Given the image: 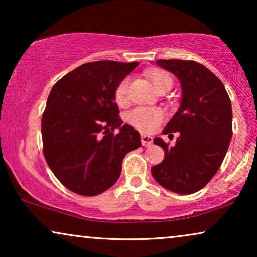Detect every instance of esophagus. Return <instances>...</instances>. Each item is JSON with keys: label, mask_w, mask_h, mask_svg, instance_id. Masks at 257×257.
Instances as JSON below:
<instances>
[{"label": "esophagus", "mask_w": 257, "mask_h": 257, "mask_svg": "<svg viewBox=\"0 0 257 257\" xmlns=\"http://www.w3.org/2000/svg\"><path fill=\"white\" fill-rule=\"evenodd\" d=\"M152 143H153L152 137L146 136V135H142V144H143V146L150 147L151 145H152Z\"/></svg>", "instance_id": "obj_1"}]
</instances>
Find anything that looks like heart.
Masks as SVG:
<instances>
[{"mask_svg":"<svg viewBox=\"0 0 257 257\" xmlns=\"http://www.w3.org/2000/svg\"><path fill=\"white\" fill-rule=\"evenodd\" d=\"M151 80H152L154 87L159 90L165 84H173V79L164 71H156L151 73ZM128 90V79L124 78L118 84L114 91V99L118 104H124L127 99ZM164 113L160 108L151 107H136L127 114V121L133 127L139 130L140 132H152L158 125L163 121Z\"/></svg>","mask_w":257,"mask_h":257,"instance_id":"obj_1","label":"heart"}]
</instances>
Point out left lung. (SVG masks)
Listing matches in <instances>:
<instances>
[{
  "instance_id": "1",
  "label": "left lung",
  "mask_w": 257,
  "mask_h": 257,
  "mask_svg": "<svg viewBox=\"0 0 257 257\" xmlns=\"http://www.w3.org/2000/svg\"><path fill=\"white\" fill-rule=\"evenodd\" d=\"M156 64L178 77L182 99L163 131L170 136L179 133L175 145L168 146L161 138H154L165 157L151 172L168 191L192 194L212 180L226 156L233 136L231 103L222 82L200 63L158 59Z\"/></svg>"
}]
</instances>
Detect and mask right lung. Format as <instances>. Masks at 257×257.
<instances>
[{"label":"right lung","mask_w":257,"mask_h":257,"mask_svg":"<svg viewBox=\"0 0 257 257\" xmlns=\"http://www.w3.org/2000/svg\"><path fill=\"white\" fill-rule=\"evenodd\" d=\"M136 66L137 62L86 63L50 91L41 125L44 158L76 194L94 196L113 186L124 157L142 145L139 132L122 125L114 101L115 87Z\"/></svg>","instance_id":"right-lung-1"}]
</instances>
